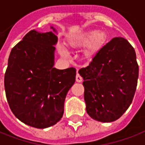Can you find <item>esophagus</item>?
<instances>
[{
  "label": "esophagus",
  "mask_w": 145,
  "mask_h": 145,
  "mask_svg": "<svg viewBox=\"0 0 145 145\" xmlns=\"http://www.w3.org/2000/svg\"><path fill=\"white\" fill-rule=\"evenodd\" d=\"M76 82H82V78L79 75L78 73H77V74H76Z\"/></svg>",
  "instance_id": "obj_1"
}]
</instances>
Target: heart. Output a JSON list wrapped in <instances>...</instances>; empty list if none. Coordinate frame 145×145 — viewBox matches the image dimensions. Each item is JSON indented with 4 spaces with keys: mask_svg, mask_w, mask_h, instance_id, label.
Returning a JSON list of instances; mask_svg holds the SVG:
<instances>
[{
    "mask_svg": "<svg viewBox=\"0 0 145 145\" xmlns=\"http://www.w3.org/2000/svg\"><path fill=\"white\" fill-rule=\"evenodd\" d=\"M107 40V34L104 31L89 30L84 33L78 37L73 38L70 41V44L72 46H89V52L87 56L93 55ZM59 53L63 57L68 56V52L64 47L59 48Z\"/></svg>",
    "mask_w": 145,
    "mask_h": 145,
    "instance_id": "b5f03b06",
    "label": "heart"
}]
</instances>
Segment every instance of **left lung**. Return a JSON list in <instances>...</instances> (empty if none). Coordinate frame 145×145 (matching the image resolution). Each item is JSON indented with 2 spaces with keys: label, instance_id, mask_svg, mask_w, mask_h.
I'll return each mask as SVG.
<instances>
[{
  "label": "left lung",
  "instance_id": "left-lung-1",
  "mask_svg": "<svg viewBox=\"0 0 145 145\" xmlns=\"http://www.w3.org/2000/svg\"><path fill=\"white\" fill-rule=\"evenodd\" d=\"M78 73L84 80V99L91 118L111 122L125 113L132 103L139 74L136 52L126 39H111Z\"/></svg>",
  "mask_w": 145,
  "mask_h": 145
}]
</instances>
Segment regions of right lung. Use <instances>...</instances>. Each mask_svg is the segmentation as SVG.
Listing matches in <instances>:
<instances>
[{
  "label": "right lung",
  "mask_w": 145,
  "mask_h": 145,
  "mask_svg": "<svg viewBox=\"0 0 145 145\" xmlns=\"http://www.w3.org/2000/svg\"><path fill=\"white\" fill-rule=\"evenodd\" d=\"M52 31L30 30L12 49L5 74L9 107L26 125L44 129L61 119L67 92L75 82L74 67H54L58 37Z\"/></svg>",
  "instance_id": "right-lung-1"
}]
</instances>
